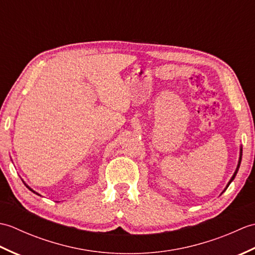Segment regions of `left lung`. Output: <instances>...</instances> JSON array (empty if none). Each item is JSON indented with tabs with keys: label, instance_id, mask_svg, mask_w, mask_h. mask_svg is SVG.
I'll list each match as a JSON object with an SVG mask.
<instances>
[{
	"label": "left lung",
	"instance_id": "1",
	"mask_svg": "<svg viewBox=\"0 0 255 255\" xmlns=\"http://www.w3.org/2000/svg\"><path fill=\"white\" fill-rule=\"evenodd\" d=\"M241 159H242V150L240 151V159H239V163H238V167H237V170H236V172H235V174L234 175H232V177H231V180H230V182L228 183V186L230 185V183L232 182V181H234V178L236 177V175H237V173H238V170H239V167H240V163H241ZM228 186H227V187H228Z\"/></svg>",
	"mask_w": 255,
	"mask_h": 255
}]
</instances>
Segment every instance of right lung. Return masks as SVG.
Wrapping results in <instances>:
<instances>
[{
  "instance_id": "1",
  "label": "right lung",
  "mask_w": 255,
  "mask_h": 255,
  "mask_svg": "<svg viewBox=\"0 0 255 255\" xmlns=\"http://www.w3.org/2000/svg\"><path fill=\"white\" fill-rule=\"evenodd\" d=\"M27 187H28V188H29V189H30V191H31V192H34V191H32V189H31V188H30V187H29V186H27ZM34 193H35V192H34ZM36 194H37V193H36ZM37 195H39V194H37Z\"/></svg>"
}]
</instances>
